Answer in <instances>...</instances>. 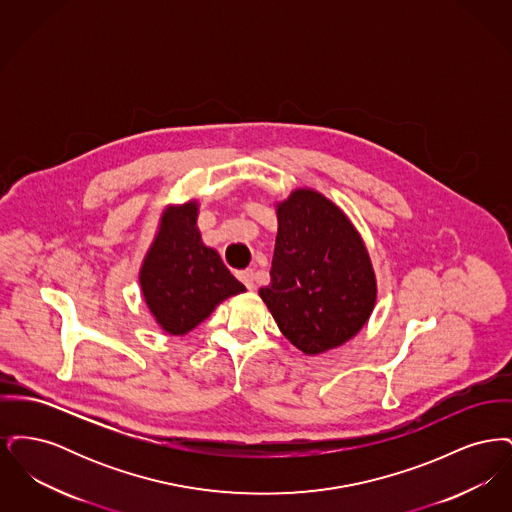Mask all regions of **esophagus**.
I'll use <instances>...</instances> for the list:
<instances>
[{
    "mask_svg": "<svg viewBox=\"0 0 512 512\" xmlns=\"http://www.w3.org/2000/svg\"><path fill=\"white\" fill-rule=\"evenodd\" d=\"M236 276L240 278V282L244 284L247 290H253V286H255V274H253V270H240Z\"/></svg>",
    "mask_w": 512,
    "mask_h": 512,
    "instance_id": "1",
    "label": "esophagus"
}]
</instances>
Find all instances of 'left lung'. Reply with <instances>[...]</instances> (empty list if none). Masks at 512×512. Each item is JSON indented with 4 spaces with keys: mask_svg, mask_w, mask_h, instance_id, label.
<instances>
[{
    "mask_svg": "<svg viewBox=\"0 0 512 512\" xmlns=\"http://www.w3.org/2000/svg\"><path fill=\"white\" fill-rule=\"evenodd\" d=\"M270 284L259 290L282 334L307 355L351 340L376 303L365 245L340 209L313 190L278 205Z\"/></svg>",
    "mask_w": 512,
    "mask_h": 512,
    "instance_id": "1",
    "label": "left lung"
}]
</instances>
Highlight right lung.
Segmentation results:
<instances>
[{"label": "right lung", "mask_w": 512, "mask_h": 512, "mask_svg": "<svg viewBox=\"0 0 512 512\" xmlns=\"http://www.w3.org/2000/svg\"><path fill=\"white\" fill-rule=\"evenodd\" d=\"M195 220V201L169 209L140 272L149 311L174 336L194 330L222 299L245 292L219 253L203 245Z\"/></svg>", "instance_id": "obj_1"}]
</instances>
